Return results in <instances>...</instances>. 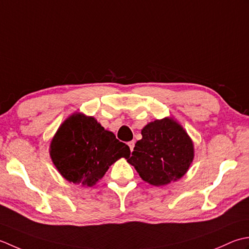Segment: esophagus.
Wrapping results in <instances>:
<instances>
[{
    "label": "esophagus",
    "instance_id": "1",
    "mask_svg": "<svg viewBox=\"0 0 249 249\" xmlns=\"http://www.w3.org/2000/svg\"><path fill=\"white\" fill-rule=\"evenodd\" d=\"M128 145H129V147H130V150H131V151H133L134 145H135V142H134V141H131V142H129Z\"/></svg>",
    "mask_w": 249,
    "mask_h": 249
}]
</instances>
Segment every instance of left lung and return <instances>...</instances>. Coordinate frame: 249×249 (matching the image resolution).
Returning a JSON list of instances; mask_svg holds the SVG:
<instances>
[{
  "label": "left lung",
  "instance_id": "obj_1",
  "mask_svg": "<svg viewBox=\"0 0 249 249\" xmlns=\"http://www.w3.org/2000/svg\"><path fill=\"white\" fill-rule=\"evenodd\" d=\"M195 158L194 142L173 117L156 119L142 129V140L126 161L153 186L180 179Z\"/></svg>",
  "mask_w": 249,
  "mask_h": 249
}]
</instances>
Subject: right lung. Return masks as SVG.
I'll use <instances>...</instances> for the list:
<instances>
[{
  "label": "right lung",
  "instance_id": "obj_1",
  "mask_svg": "<svg viewBox=\"0 0 249 249\" xmlns=\"http://www.w3.org/2000/svg\"><path fill=\"white\" fill-rule=\"evenodd\" d=\"M130 148L105 130L92 116L74 113L58 128L49 145L53 163L63 178L92 187L120 158L128 159Z\"/></svg>",
  "mask_w": 249,
  "mask_h": 249
}]
</instances>
